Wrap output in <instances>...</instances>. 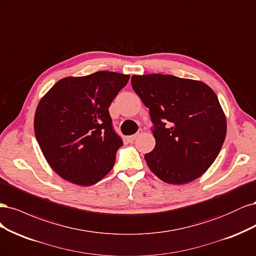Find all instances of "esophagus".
I'll list each match as a JSON object with an SVG mask.
<instances>
[{
    "label": "esophagus",
    "instance_id": "1",
    "mask_svg": "<svg viewBox=\"0 0 256 256\" xmlns=\"http://www.w3.org/2000/svg\"><path fill=\"white\" fill-rule=\"evenodd\" d=\"M142 134V130H139L136 134H134V135H132V136H130L128 137V139H130V142H135V140Z\"/></svg>",
    "mask_w": 256,
    "mask_h": 256
}]
</instances>
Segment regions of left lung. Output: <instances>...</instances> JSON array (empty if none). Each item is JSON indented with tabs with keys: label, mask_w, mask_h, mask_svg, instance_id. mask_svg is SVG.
<instances>
[{
	"label": "left lung",
	"mask_w": 256,
	"mask_h": 256,
	"mask_svg": "<svg viewBox=\"0 0 256 256\" xmlns=\"http://www.w3.org/2000/svg\"><path fill=\"white\" fill-rule=\"evenodd\" d=\"M132 87L149 108L155 148L144 155L164 182L182 185L215 162L226 135V118L214 90L201 80L164 74L132 76Z\"/></svg>",
	"instance_id": "left-lung-1"
}]
</instances>
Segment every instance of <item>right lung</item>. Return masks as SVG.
Segmentation results:
<instances>
[{
  "mask_svg": "<svg viewBox=\"0 0 256 256\" xmlns=\"http://www.w3.org/2000/svg\"><path fill=\"white\" fill-rule=\"evenodd\" d=\"M128 78L110 71L68 76L40 100L36 139L48 164L64 180L90 186L112 169L123 142L112 128L108 107Z\"/></svg>",
  "mask_w": 256,
  "mask_h": 256,
  "instance_id": "right-lung-1",
  "label": "right lung"
}]
</instances>
